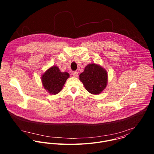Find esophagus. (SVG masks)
Wrapping results in <instances>:
<instances>
[{"label": "esophagus", "instance_id": "34e87169", "mask_svg": "<svg viewBox=\"0 0 154 154\" xmlns=\"http://www.w3.org/2000/svg\"><path fill=\"white\" fill-rule=\"evenodd\" d=\"M72 75H73V76L76 77V78L78 76V73L77 72H73L72 73Z\"/></svg>", "mask_w": 154, "mask_h": 154}]
</instances>
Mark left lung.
I'll return each mask as SVG.
<instances>
[{
    "label": "left lung",
    "mask_w": 154,
    "mask_h": 154,
    "mask_svg": "<svg viewBox=\"0 0 154 154\" xmlns=\"http://www.w3.org/2000/svg\"><path fill=\"white\" fill-rule=\"evenodd\" d=\"M79 80L89 93L97 95L106 88L108 74L106 70L100 65L88 64L84 71L80 74Z\"/></svg>",
    "instance_id": "8db88e82"
}]
</instances>
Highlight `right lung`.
Here are the masks:
<instances>
[{
  "label": "right lung",
  "instance_id": "add662e5",
  "mask_svg": "<svg viewBox=\"0 0 154 154\" xmlns=\"http://www.w3.org/2000/svg\"><path fill=\"white\" fill-rule=\"evenodd\" d=\"M69 77L67 72H62L58 67L53 66L44 72L42 76V81L46 91L51 94L56 95L61 91Z\"/></svg>",
  "mask_w": 154,
  "mask_h": 154
}]
</instances>
